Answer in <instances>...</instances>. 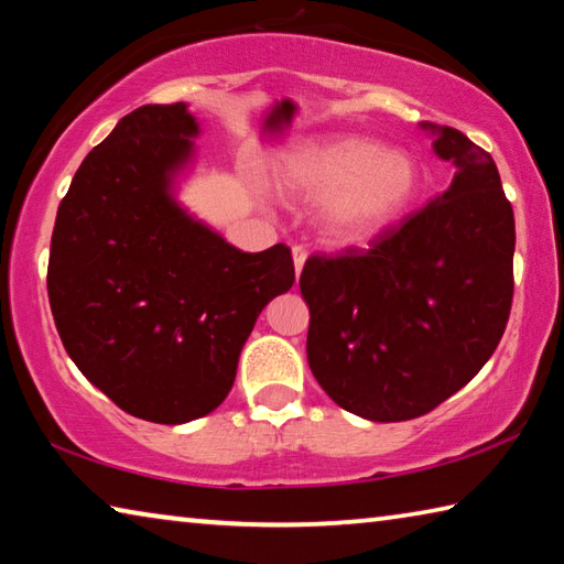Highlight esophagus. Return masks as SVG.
<instances>
[{"mask_svg": "<svg viewBox=\"0 0 564 564\" xmlns=\"http://www.w3.org/2000/svg\"><path fill=\"white\" fill-rule=\"evenodd\" d=\"M291 253H293L295 275H301V271H303V263H305V259H308V251H305V248H303L301 243H295V246H291Z\"/></svg>", "mask_w": 564, "mask_h": 564, "instance_id": "34e87169", "label": "esophagus"}]
</instances>
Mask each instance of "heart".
I'll use <instances>...</instances> for the list:
<instances>
[{
    "label": "heart",
    "mask_w": 564,
    "mask_h": 564,
    "mask_svg": "<svg viewBox=\"0 0 564 564\" xmlns=\"http://www.w3.org/2000/svg\"><path fill=\"white\" fill-rule=\"evenodd\" d=\"M281 186L323 206V226L338 241H360L415 202L420 174L413 159L362 137L305 141L285 156Z\"/></svg>",
    "instance_id": "heart-1"
}]
</instances>
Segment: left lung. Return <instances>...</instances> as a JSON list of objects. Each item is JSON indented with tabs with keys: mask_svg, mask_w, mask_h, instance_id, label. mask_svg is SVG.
<instances>
[{
	"mask_svg": "<svg viewBox=\"0 0 564 564\" xmlns=\"http://www.w3.org/2000/svg\"><path fill=\"white\" fill-rule=\"evenodd\" d=\"M435 131V154L455 166L451 188L366 251L313 253L301 273L313 376L376 423L431 413L470 383L512 308L514 214L498 166L463 131Z\"/></svg>",
	"mask_w": 564,
	"mask_h": 564,
	"instance_id": "obj_1",
	"label": "left lung"
}]
</instances>
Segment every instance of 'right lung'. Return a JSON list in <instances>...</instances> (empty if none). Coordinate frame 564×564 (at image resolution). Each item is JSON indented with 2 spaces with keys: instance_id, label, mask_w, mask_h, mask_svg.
I'll list each match as a JSON object with an SVG mask.
<instances>
[{
  "instance_id": "1",
  "label": "right lung",
  "mask_w": 564,
  "mask_h": 564,
  "mask_svg": "<svg viewBox=\"0 0 564 564\" xmlns=\"http://www.w3.org/2000/svg\"><path fill=\"white\" fill-rule=\"evenodd\" d=\"M196 131L184 101L127 113L76 169L46 269L76 368L129 415L164 425L224 403L263 305L295 281L285 243L243 253L171 198Z\"/></svg>"
}]
</instances>
